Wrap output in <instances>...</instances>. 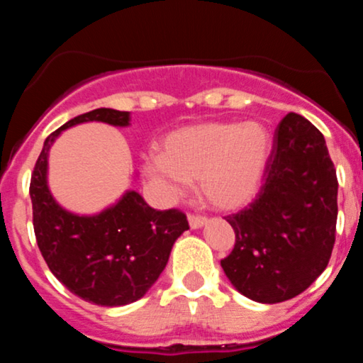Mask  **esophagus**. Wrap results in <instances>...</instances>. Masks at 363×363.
<instances>
[{
    "label": "esophagus",
    "instance_id": "obj_1",
    "mask_svg": "<svg viewBox=\"0 0 363 363\" xmlns=\"http://www.w3.org/2000/svg\"><path fill=\"white\" fill-rule=\"evenodd\" d=\"M187 220H189L191 228H201L203 225H206V222H208L206 216H199V215H189L187 216Z\"/></svg>",
    "mask_w": 363,
    "mask_h": 363
}]
</instances>
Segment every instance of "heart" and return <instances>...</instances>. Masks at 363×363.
<instances>
[{
  "mask_svg": "<svg viewBox=\"0 0 363 363\" xmlns=\"http://www.w3.org/2000/svg\"><path fill=\"white\" fill-rule=\"evenodd\" d=\"M269 158L272 135L259 121H210L169 133L160 153L145 157L143 170L172 198L198 179L208 205L234 211L259 193Z\"/></svg>",
  "mask_w": 363,
  "mask_h": 363,
  "instance_id": "b5f03b06",
  "label": "heart"
}]
</instances>
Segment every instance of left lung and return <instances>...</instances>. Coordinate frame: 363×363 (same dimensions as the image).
<instances>
[{"mask_svg": "<svg viewBox=\"0 0 363 363\" xmlns=\"http://www.w3.org/2000/svg\"><path fill=\"white\" fill-rule=\"evenodd\" d=\"M336 218L338 179L326 140L314 124L290 112L274 131L256 201L227 216L235 245L222 259L223 272L254 302L290 301L326 269Z\"/></svg>", "mask_w": 363, "mask_h": 363, "instance_id": "8db88e82", "label": "left lung"}]
</instances>
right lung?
<instances>
[{
  "label": "right lung",
  "mask_w": 363,
  "mask_h": 363,
  "mask_svg": "<svg viewBox=\"0 0 363 363\" xmlns=\"http://www.w3.org/2000/svg\"><path fill=\"white\" fill-rule=\"evenodd\" d=\"M129 116L101 107L62 124L45 138L30 181L34 232L44 261L72 294L104 307L126 306L143 297L189 225L184 213L153 210L133 189L99 213L66 210L48 184L49 150L68 128L83 123L128 128Z\"/></svg>",
  "instance_id": "add662e5"
}]
</instances>
